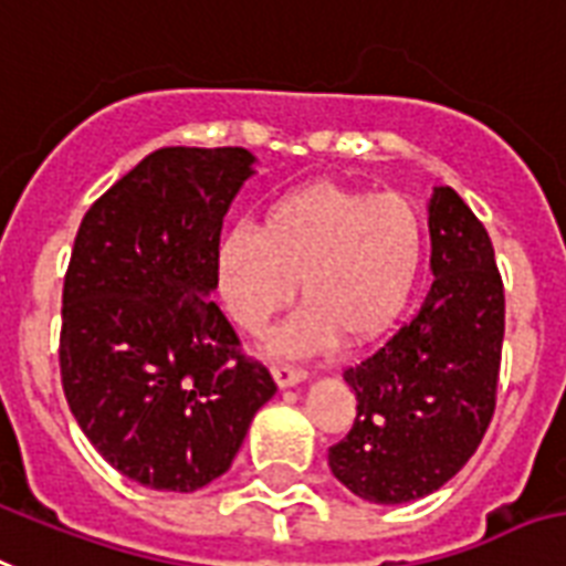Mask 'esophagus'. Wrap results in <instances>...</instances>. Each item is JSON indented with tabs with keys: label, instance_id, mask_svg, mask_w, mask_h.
<instances>
[{
	"label": "esophagus",
	"instance_id": "obj_1",
	"mask_svg": "<svg viewBox=\"0 0 566 566\" xmlns=\"http://www.w3.org/2000/svg\"><path fill=\"white\" fill-rule=\"evenodd\" d=\"M273 378H275V384H279V387L287 389V387H296V384H302V380L307 378V371L296 369V366H287V363H275Z\"/></svg>",
	"mask_w": 566,
	"mask_h": 566
}]
</instances>
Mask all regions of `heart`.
<instances>
[{"label":"heart","instance_id":"heart-1","mask_svg":"<svg viewBox=\"0 0 566 566\" xmlns=\"http://www.w3.org/2000/svg\"><path fill=\"white\" fill-rule=\"evenodd\" d=\"M421 259L424 223L407 197L311 182L273 200L259 229H229L218 282L227 311L250 334L268 328L298 282L305 305L270 348L307 355L337 334L352 346L380 337L410 302Z\"/></svg>","mask_w":566,"mask_h":566}]
</instances>
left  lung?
Instances as JSON below:
<instances>
[{"instance_id": "left-lung-1", "label": "left lung", "mask_w": 566, "mask_h": 566, "mask_svg": "<svg viewBox=\"0 0 566 566\" xmlns=\"http://www.w3.org/2000/svg\"><path fill=\"white\" fill-rule=\"evenodd\" d=\"M433 284L410 323L343 378L357 395L331 474L357 497L398 506L433 494L480 448L497 403L506 296L494 247L448 186L430 197Z\"/></svg>"}]
</instances>
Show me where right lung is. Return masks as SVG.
Returning <instances> with one entry per match:
<instances>
[{"mask_svg": "<svg viewBox=\"0 0 566 566\" xmlns=\"http://www.w3.org/2000/svg\"><path fill=\"white\" fill-rule=\"evenodd\" d=\"M243 148H159L90 206L63 282L60 380L109 465L156 491L227 474L275 395L209 293Z\"/></svg>", "mask_w": 566, "mask_h": 566, "instance_id": "obj_1", "label": "right lung"}]
</instances>
